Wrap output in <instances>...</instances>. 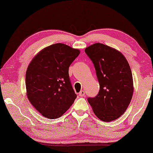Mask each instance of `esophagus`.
Wrapping results in <instances>:
<instances>
[{
	"mask_svg": "<svg viewBox=\"0 0 153 153\" xmlns=\"http://www.w3.org/2000/svg\"><path fill=\"white\" fill-rule=\"evenodd\" d=\"M79 95L80 96V97H83V96L85 95V91H81L80 93H79Z\"/></svg>",
	"mask_w": 153,
	"mask_h": 153,
	"instance_id": "34e87169",
	"label": "esophagus"
}]
</instances>
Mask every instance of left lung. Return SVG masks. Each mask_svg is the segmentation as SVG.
<instances>
[{
	"label": "left lung",
	"instance_id": "8db88e82",
	"mask_svg": "<svg viewBox=\"0 0 153 153\" xmlns=\"http://www.w3.org/2000/svg\"><path fill=\"white\" fill-rule=\"evenodd\" d=\"M95 67L99 93L88 102L98 118L110 122L124 114L132 97V74L129 65L120 52L101 43L85 49Z\"/></svg>",
	"mask_w": 153,
	"mask_h": 153
}]
</instances>
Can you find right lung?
I'll list each match as a JSON object with an SVG mask.
<instances>
[{
  "instance_id": "add662e5",
  "label": "right lung",
  "mask_w": 153,
  "mask_h": 153,
  "mask_svg": "<svg viewBox=\"0 0 153 153\" xmlns=\"http://www.w3.org/2000/svg\"><path fill=\"white\" fill-rule=\"evenodd\" d=\"M79 53V49L65 44H54L39 52L29 64L26 74L27 96L46 118H59L76 98L69 67Z\"/></svg>"
}]
</instances>
